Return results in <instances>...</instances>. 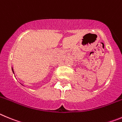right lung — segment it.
I'll list each match as a JSON object with an SVG mask.
<instances>
[{"instance_id": "right-lung-1", "label": "right lung", "mask_w": 122, "mask_h": 122, "mask_svg": "<svg viewBox=\"0 0 122 122\" xmlns=\"http://www.w3.org/2000/svg\"><path fill=\"white\" fill-rule=\"evenodd\" d=\"M12 71H13V73H14V74H15V72H14V71H13V68H12Z\"/></svg>"}]
</instances>
